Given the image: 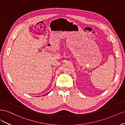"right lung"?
Returning a JSON list of instances; mask_svg holds the SVG:
<instances>
[{
    "label": "right lung",
    "instance_id": "add662e5",
    "mask_svg": "<svg viewBox=\"0 0 125 125\" xmlns=\"http://www.w3.org/2000/svg\"><path fill=\"white\" fill-rule=\"evenodd\" d=\"M49 92H48V93H47V94H45V95H46V94H49Z\"/></svg>",
    "mask_w": 125,
    "mask_h": 125
}]
</instances>
